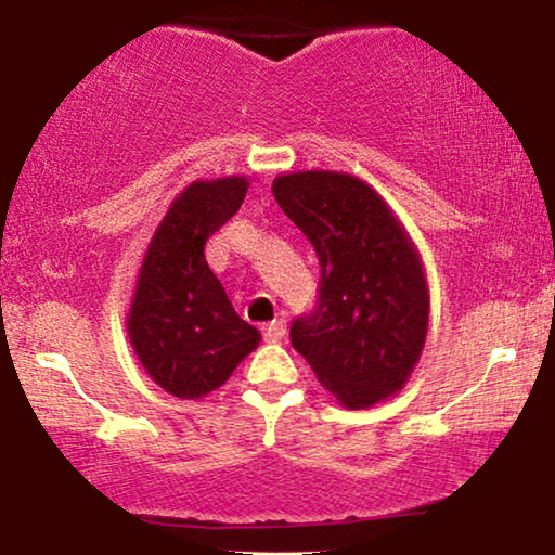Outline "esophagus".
<instances>
[{
	"instance_id": "1",
	"label": "esophagus",
	"mask_w": 555,
	"mask_h": 555,
	"mask_svg": "<svg viewBox=\"0 0 555 555\" xmlns=\"http://www.w3.org/2000/svg\"><path fill=\"white\" fill-rule=\"evenodd\" d=\"M262 332H264V341H280L285 337V332H288V326H285L283 319H278L272 321V324H267Z\"/></svg>"
}]
</instances>
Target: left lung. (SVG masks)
I'll use <instances>...</instances> for the list:
<instances>
[{
	"mask_svg": "<svg viewBox=\"0 0 555 555\" xmlns=\"http://www.w3.org/2000/svg\"><path fill=\"white\" fill-rule=\"evenodd\" d=\"M272 195L321 264L319 309L293 321V347L345 409L388 401L412 378L429 330L414 238L386 197L354 175H278Z\"/></svg>",
	"mask_w": 555,
	"mask_h": 555,
	"instance_id": "obj_1",
	"label": "left lung"
}]
</instances>
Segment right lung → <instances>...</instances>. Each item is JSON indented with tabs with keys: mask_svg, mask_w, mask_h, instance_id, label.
I'll list each match as a JSON object with an SVG mask.
<instances>
[{
	"mask_svg": "<svg viewBox=\"0 0 555 555\" xmlns=\"http://www.w3.org/2000/svg\"><path fill=\"white\" fill-rule=\"evenodd\" d=\"M244 175L195 180L175 195L143 251L126 332L156 386L177 399H203L221 388L259 334L231 306L203 246L242 208Z\"/></svg>",
	"mask_w": 555,
	"mask_h": 555,
	"instance_id": "add662e5",
	"label": "right lung"
}]
</instances>
